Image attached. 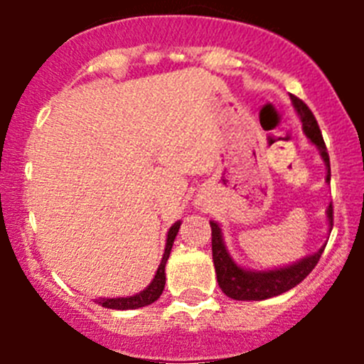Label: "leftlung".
Returning <instances> with one entry per match:
<instances>
[{
    "label": "left lung",
    "instance_id": "obj_1",
    "mask_svg": "<svg viewBox=\"0 0 364 364\" xmlns=\"http://www.w3.org/2000/svg\"><path fill=\"white\" fill-rule=\"evenodd\" d=\"M291 104L297 111L299 118L302 122V131L310 140L311 146L317 147L324 166H326V182L330 184V156H328L326 146H324L323 134H321L317 120L308 109V105L299 100L297 96L290 95ZM328 228L332 231L333 226V208L332 204L328 205L326 210ZM211 224V250H213V264L215 273H217V281L220 290L235 301H264L269 297H277L284 291L291 290L299 282H302L311 273L315 264L319 262L321 255L324 252V246L319 247V252L311 253V255L302 257L295 260L291 264H286L282 268L273 269H250L244 266L237 264L233 257L228 252L224 237H222V228L218 222L210 220Z\"/></svg>",
    "mask_w": 364,
    "mask_h": 364
}]
</instances>
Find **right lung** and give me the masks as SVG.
<instances>
[{
	"label": "right lung",
	"instance_id": "right-lung-1",
	"mask_svg": "<svg viewBox=\"0 0 364 364\" xmlns=\"http://www.w3.org/2000/svg\"><path fill=\"white\" fill-rule=\"evenodd\" d=\"M180 224L182 220H176L169 231H167V239H166V247H164V255L162 260H160V266L154 273L153 281L149 282L146 290H142L140 294L129 295V297H100L96 299L100 306L109 308V310H136V308H144L147 304H153L156 299L162 295L164 286H166V262L169 259V253H171L173 242H175V237L180 230Z\"/></svg>",
	"mask_w": 364,
	"mask_h": 364
}]
</instances>
